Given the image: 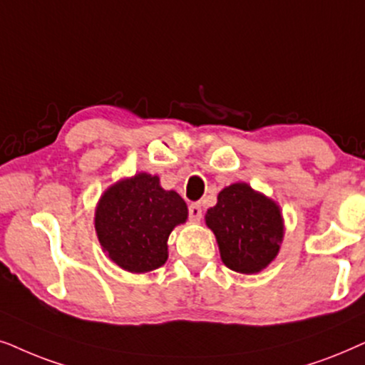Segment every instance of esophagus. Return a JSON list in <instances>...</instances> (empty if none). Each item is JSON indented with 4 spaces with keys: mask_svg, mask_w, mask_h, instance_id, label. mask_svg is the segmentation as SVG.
<instances>
[{
    "mask_svg": "<svg viewBox=\"0 0 365 365\" xmlns=\"http://www.w3.org/2000/svg\"><path fill=\"white\" fill-rule=\"evenodd\" d=\"M188 213H190V220L192 222H200L202 218V205L198 202L192 203L190 207H188Z\"/></svg>",
    "mask_w": 365,
    "mask_h": 365,
    "instance_id": "obj_1",
    "label": "esophagus"
}]
</instances>
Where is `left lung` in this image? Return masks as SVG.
I'll return each mask as SVG.
<instances>
[{
    "label": "left lung",
    "instance_id": "8db88e82",
    "mask_svg": "<svg viewBox=\"0 0 365 365\" xmlns=\"http://www.w3.org/2000/svg\"><path fill=\"white\" fill-rule=\"evenodd\" d=\"M205 223L215 235L223 264L245 275L259 274L275 260L285 233L279 203L245 182L222 188L217 205L205 213Z\"/></svg>",
    "mask_w": 365,
    "mask_h": 365
}]
</instances>
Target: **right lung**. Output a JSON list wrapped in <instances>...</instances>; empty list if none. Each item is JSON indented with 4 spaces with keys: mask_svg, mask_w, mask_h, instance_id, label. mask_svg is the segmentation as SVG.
I'll use <instances>...</instances> for the list:
<instances>
[{
    "mask_svg": "<svg viewBox=\"0 0 365 365\" xmlns=\"http://www.w3.org/2000/svg\"><path fill=\"white\" fill-rule=\"evenodd\" d=\"M187 218V203L177 192L162 188L158 175L140 172L101 193L95 230L113 264L132 274H147L167 262L170 233Z\"/></svg>",
    "mask_w": 365,
    "mask_h": 365,
    "instance_id": "add662e5",
    "label": "right lung"
}]
</instances>
